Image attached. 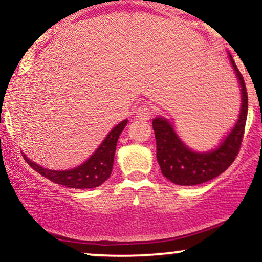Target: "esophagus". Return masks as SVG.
<instances>
[{"mask_svg": "<svg viewBox=\"0 0 262 262\" xmlns=\"http://www.w3.org/2000/svg\"><path fill=\"white\" fill-rule=\"evenodd\" d=\"M135 117H137L138 119H140V121H149L150 117H151V108L149 106H146V104H143V106H139L135 110Z\"/></svg>", "mask_w": 262, "mask_h": 262, "instance_id": "esophagus-1", "label": "esophagus"}]
</instances>
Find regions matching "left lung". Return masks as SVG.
Returning <instances> with one entry per match:
<instances>
[{"mask_svg":"<svg viewBox=\"0 0 262 262\" xmlns=\"http://www.w3.org/2000/svg\"><path fill=\"white\" fill-rule=\"evenodd\" d=\"M228 55L240 86L242 104L235 124L217 148L208 151L192 150L177 134L172 122L164 117L152 119L156 139V159L162 175L175 185L194 186L214 179L233 164L239 152L248 116V92L242 74L229 53Z\"/></svg>","mask_w":262,"mask_h":262,"instance_id":"left-lung-1","label":"left lung"}]
</instances>
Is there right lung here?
Returning a JSON list of instances; mask_svg holds the SVG:
<instances>
[{"mask_svg":"<svg viewBox=\"0 0 262 262\" xmlns=\"http://www.w3.org/2000/svg\"><path fill=\"white\" fill-rule=\"evenodd\" d=\"M128 119H124L116 127L112 128L102 141L96 151L90 156L83 164L69 170H49L44 169L40 165L29 160L25 152H22L26 161L41 176L47 177L50 181L66 186L70 188H95L107 181L113 169L114 154H116L117 141L123 129L127 125Z\"/></svg>","mask_w":262,"mask_h":262,"instance_id":"add662e5","label":"right lung"}]
</instances>
